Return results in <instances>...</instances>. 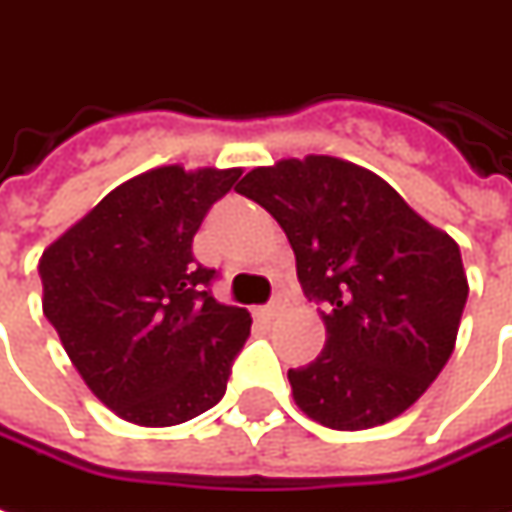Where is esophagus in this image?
Segmentation results:
<instances>
[{"label":"esophagus","instance_id":"esophagus-1","mask_svg":"<svg viewBox=\"0 0 512 512\" xmlns=\"http://www.w3.org/2000/svg\"><path fill=\"white\" fill-rule=\"evenodd\" d=\"M280 310H282L280 302H271V305L260 307V310H257V316H260V318H274V316H280Z\"/></svg>","mask_w":512,"mask_h":512}]
</instances>
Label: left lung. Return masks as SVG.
<instances>
[{"label":"left lung","instance_id":"obj_1","mask_svg":"<svg viewBox=\"0 0 512 512\" xmlns=\"http://www.w3.org/2000/svg\"><path fill=\"white\" fill-rule=\"evenodd\" d=\"M277 219L307 299L324 305V352L288 371L302 413L330 430H368L441 374L468 299L460 246L374 171L307 155L235 188Z\"/></svg>","mask_w":512,"mask_h":512}]
</instances>
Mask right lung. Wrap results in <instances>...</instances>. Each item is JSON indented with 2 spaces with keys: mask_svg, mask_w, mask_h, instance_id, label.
Listing matches in <instances>:
<instances>
[{
  "mask_svg": "<svg viewBox=\"0 0 512 512\" xmlns=\"http://www.w3.org/2000/svg\"><path fill=\"white\" fill-rule=\"evenodd\" d=\"M241 169L160 166L132 177L38 263L44 316L85 385L138 427H174L227 391L252 327L210 293L194 235Z\"/></svg>",
  "mask_w": 512,
  "mask_h": 512,
  "instance_id": "1",
  "label": "right lung"
}]
</instances>
